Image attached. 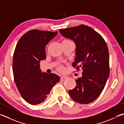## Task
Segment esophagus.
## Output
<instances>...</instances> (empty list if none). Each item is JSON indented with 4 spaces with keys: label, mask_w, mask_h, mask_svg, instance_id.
<instances>
[{
    "label": "esophagus",
    "mask_w": 124,
    "mask_h": 124,
    "mask_svg": "<svg viewBox=\"0 0 124 124\" xmlns=\"http://www.w3.org/2000/svg\"><path fill=\"white\" fill-rule=\"evenodd\" d=\"M68 77H67V76H62V77H61V81H65V79H68Z\"/></svg>",
    "instance_id": "34e87169"
}]
</instances>
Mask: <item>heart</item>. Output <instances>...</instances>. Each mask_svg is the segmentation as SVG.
<instances>
[{
  "label": "heart",
  "mask_w": 124,
  "mask_h": 124,
  "mask_svg": "<svg viewBox=\"0 0 124 124\" xmlns=\"http://www.w3.org/2000/svg\"><path fill=\"white\" fill-rule=\"evenodd\" d=\"M63 41H70V40H63ZM58 70H59V71H61V72H64V70H65L64 67L63 66V65H60L58 67Z\"/></svg>",
  "instance_id": "1"
}]
</instances>
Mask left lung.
Segmentation results:
<instances>
[{"label":"left lung","mask_w":124,"mask_h":124,"mask_svg":"<svg viewBox=\"0 0 124 124\" xmlns=\"http://www.w3.org/2000/svg\"><path fill=\"white\" fill-rule=\"evenodd\" d=\"M76 46L72 67L83 70L75 79L76 86L69 91L71 98L80 104L93 102L101 94L110 75L109 54L103 38L90 27L81 25L59 30Z\"/></svg>","instance_id":"left-lung-1"}]
</instances>
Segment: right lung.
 Segmentation results:
<instances>
[{
    "label": "right lung",
    "instance_id": "1",
    "mask_svg": "<svg viewBox=\"0 0 124 124\" xmlns=\"http://www.w3.org/2000/svg\"><path fill=\"white\" fill-rule=\"evenodd\" d=\"M57 34V31L32 30L16 44L12 64L14 82L21 96L31 105L44 101L60 80L58 75L42 73L40 68V61L46 58V45Z\"/></svg>",
    "mask_w": 124,
    "mask_h": 124
}]
</instances>
